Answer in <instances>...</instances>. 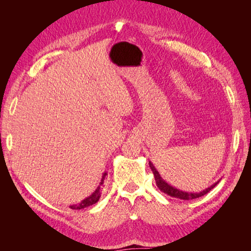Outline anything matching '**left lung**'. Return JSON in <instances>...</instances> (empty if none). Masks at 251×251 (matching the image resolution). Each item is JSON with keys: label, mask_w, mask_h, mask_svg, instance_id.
<instances>
[{"label": "left lung", "mask_w": 251, "mask_h": 251, "mask_svg": "<svg viewBox=\"0 0 251 251\" xmlns=\"http://www.w3.org/2000/svg\"><path fill=\"white\" fill-rule=\"evenodd\" d=\"M150 164V168L151 170V172H153L154 174V178L156 180V184L157 186L159 187V189H160L161 192H163L164 194H168L169 196L171 197H174V198H179V199H182V200H193V199H197V198H200V197L206 195L208 192H210L212 188H214L217 184L218 182H216V183L214 185H211L210 187L204 189L203 192L201 193H196V194H192V193H185V192H182V191H179V189L175 188L173 186H171L170 184L166 183V182L160 177V175H159V173L157 172V170L155 169V166L153 165V163H151V161L149 162Z\"/></svg>", "instance_id": "obj_1"}]
</instances>
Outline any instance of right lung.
I'll list each match as a JSON object with an SVG mask.
<instances>
[{
	"mask_svg": "<svg viewBox=\"0 0 251 251\" xmlns=\"http://www.w3.org/2000/svg\"><path fill=\"white\" fill-rule=\"evenodd\" d=\"M105 176H107V173H104V174H103L102 180H101V182H100V185H102V184H103V181H104V179H105ZM100 186H98L96 191H95L92 195H91L90 197H88L87 199H85L83 201H81L79 204H76V205H71L70 208H72V209H81V208L88 207V206H90V205H93V204H95L98 200H100Z\"/></svg>",
	"mask_w": 251,
	"mask_h": 251,
	"instance_id": "add662e5",
	"label": "right lung"
}]
</instances>
